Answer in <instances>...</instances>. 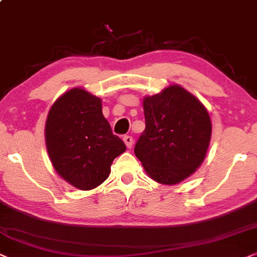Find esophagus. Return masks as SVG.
<instances>
[{"label": "esophagus", "mask_w": 257, "mask_h": 257, "mask_svg": "<svg viewBox=\"0 0 257 257\" xmlns=\"http://www.w3.org/2000/svg\"><path fill=\"white\" fill-rule=\"evenodd\" d=\"M123 141H124L126 148H129V149L132 148V147H133V138H132V136L125 135L124 138H123Z\"/></svg>", "instance_id": "34e87169"}]
</instances>
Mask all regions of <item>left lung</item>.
Instances as JSON below:
<instances>
[{"label":"left lung","instance_id":"left-lung-1","mask_svg":"<svg viewBox=\"0 0 257 257\" xmlns=\"http://www.w3.org/2000/svg\"><path fill=\"white\" fill-rule=\"evenodd\" d=\"M146 129L135 155L150 179L173 186L196 172L211 138V119L198 98L179 84L143 98Z\"/></svg>","mask_w":257,"mask_h":257}]
</instances>
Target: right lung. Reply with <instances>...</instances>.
Wrapping results in <instances>:
<instances>
[{"instance_id":"right-lung-1","label":"right lung","mask_w":257,"mask_h":257,"mask_svg":"<svg viewBox=\"0 0 257 257\" xmlns=\"http://www.w3.org/2000/svg\"><path fill=\"white\" fill-rule=\"evenodd\" d=\"M44 138L54 169L81 190L103 183L112 161L125 152V145L112 134L102 114L101 98L78 87L66 91L51 105Z\"/></svg>"}]
</instances>
